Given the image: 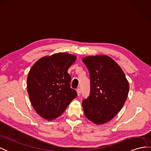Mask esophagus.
<instances>
[{
  "mask_svg": "<svg viewBox=\"0 0 151 151\" xmlns=\"http://www.w3.org/2000/svg\"><path fill=\"white\" fill-rule=\"evenodd\" d=\"M76 91H77V93H78V96H79V95H81V89H80V88H78V89L76 90Z\"/></svg>",
  "mask_w": 151,
  "mask_h": 151,
  "instance_id": "34e87169",
  "label": "esophagus"
}]
</instances>
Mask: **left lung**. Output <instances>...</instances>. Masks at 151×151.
Instances as JSON below:
<instances>
[{"mask_svg": "<svg viewBox=\"0 0 151 151\" xmlns=\"http://www.w3.org/2000/svg\"><path fill=\"white\" fill-rule=\"evenodd\" d=\"M90 73V93L82 106L86 118L95 124L109 122L126 102L129 86L123 70L106 55L83 59Z\"/></svg>", "mask_w": 151, "mask_h": 151, "instance_id": "1", "label": "left lung"}]
</instances>
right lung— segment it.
I'll return each mask as SVG.
<instances>
[{
    "label": "right lung",
    "instance_id": "add662e5",
    "mask_svg": "<svg viewBox=\"0 0 151 151\" xmlns=\"http://www.w3.org/2000/svg\"><path fill=\"white\" fill-rule=\"evenodd\" d=\"M76 60L74 55L60 52L42 58L31 67L27 79V92L33 108L42 118L56 119L77 97L67 72Z\"/></svg>",
    "mask_w": 151,
    "mask_h": 151
}]
</instances>
